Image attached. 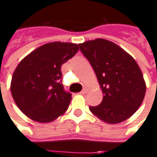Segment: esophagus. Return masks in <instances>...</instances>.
<instances>
[{
    "label": "esophagus",
    "instance_id": "esophagus-1",
    "mask_svg": "<svg viewBox=\"0 0 157 157\" xmlns=\"http://www.w3.org/2000/svg\"><path fill=\"white\" fill-rule=\"evenodd\" d=\"M86 93H87V90H86V88L82 89V92H81V94H86Z\"/></svg>",
    "mask_w": 157,
    "mask_h": 157
}]
</instances>
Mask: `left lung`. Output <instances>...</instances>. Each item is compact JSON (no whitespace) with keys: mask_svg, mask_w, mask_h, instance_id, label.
Wrapping results in <instances>:
<instances>
[{"mask_svg":"<svg viewBox=\"0 0 157 157\" xmlns=\"http://www.w3.org/2000/svg\"><path fill=\"white\" fill-rule=\"evenodd\" d=\"M91 63L103 92V100L89 109L100 120L117 124L139 109L145 94V82L138 63L119 46L105 39L79 44Z\"/></svg>","mask_w":157,"mask_h":157,"instance_id":"left-lung-1","label":"left lung"}]
</instances>
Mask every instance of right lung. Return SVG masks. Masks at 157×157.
Instances as JSON below:
<instances>
[{"instance_id": "add662e5", "label": "right lung", "mask_w": 157, "mask_h": 157, "mask_svg": "<svg viewBox=\"0 0 157 157\" xmlns=\"http://www.w3.org/2000/svg\"><path fill=\"white\" fill-rule=\"evenodd\" d=\"M78 50V45L54 41L36 48L18 63L11 93L25 116L51 122L67 110L71 94L63 88L61 66Z\"/></svg>"}]
</instances>
